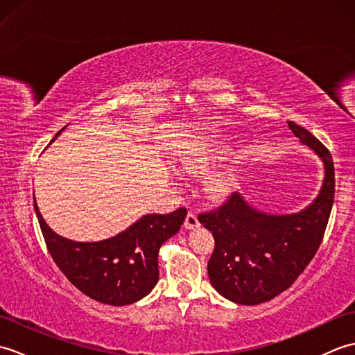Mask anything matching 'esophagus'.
<instances>
[{"mask_svg": "<svg viewBox=\"0 0 355 355\" xmlns=\"http://www.w3.org/2000/svg\"><path fill=\"white\" fill-rule=\"evenodd\" d=\"M184 227H186V229H189V230H192V229H197V227H200V221H198V218H197V215H195V214H192V212H189V214H187V216H186V220H184Z\"/></svg>", "mask_w": 355, "mask_h": 355, "instance_id": "34e87169", "label": "esophagus"}]
</instances>
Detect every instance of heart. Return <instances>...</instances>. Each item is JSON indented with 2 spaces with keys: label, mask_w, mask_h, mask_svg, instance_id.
Here are the masks:
<instances>
[{
  "label": "heart",
  "mask_w": 355,
  "mask_h": 355,
  "mask_svg": "<svg viewBox=\"0 0 355 355\" xmlns=\"http://www.w3.org/2000/svg\"><path fill=\"white\" fill-rule=\"evenodd\" d=\"M223 154H225V150L214 148H195L183 155L182 162H180V169L186 173L202 172L207 169V166L223 158ZM225 191H227V183L224 180H215V182L209 184V192L214 197H220Z\"/></svg>",
  "instance_id": "1"
}]
</instances>
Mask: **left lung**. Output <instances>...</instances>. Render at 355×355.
Segmentation results:
<instances>
[{
    "label": "left lung",
    "mask_w": 355,
    "mask_h": 355,
    "mask_svg": "<svg viewBox=\"0 0 355 355\" xmlns=\"http://www.w3.org/2000/svg\"><path fill=\"white\" fill-rule=\"evenodd\" d=\"M288 126L325 166L322 189L311 206L299 214L268 215L247 205L239 193H232L223 206L198 215L215 238L207 263L210 284L235 304L258 305L290 288L325 235L334 202L333 158L310 131L294 122Z\"/></svg>",
    "instance_id": "1"
}]
</instances>
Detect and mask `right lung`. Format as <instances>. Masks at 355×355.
I'll return each mask as SVG.
<instances>
[{"instance_id":"add662e5","label":"right lung","mask_w":355,"mask_h":355,"mask_svg":"<svg viewBox=\"0 0 355 355\" xmlns=\"http://www.w3.org/2000/svg\"><path fill=\"white\" fill-rule=\"evenodd\" d=\"M59 134L61 131L55 139ZM33 206L45 244L59 270L88 297L114 306L137 302L154 288L158 281V250L180 230L187 215L186 207L166 215L150 214L110 239L76 243L49 227L35 195Z\"/></svg>"}]
</instances>
